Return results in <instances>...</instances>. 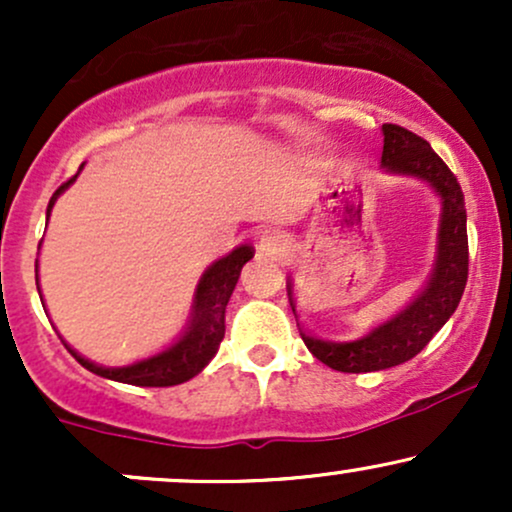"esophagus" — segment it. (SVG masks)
<instances>
[{
  "label": "esophagus",
  "mask_w": 512,
  "mask_h": 512,
  "mask_svg": "<svg viewBox=\"0 0 512 512\" xmlns=\"http://www.w3.org/2000/svg\"><path fill=\"white\" fill-rule=\"evenodd\" d=\"M257 250L267 257H279L286 252V240L279 231H264L260 243H257Z\"/></svg>",
  "instance_id": "obj_1"
}]
</instances>
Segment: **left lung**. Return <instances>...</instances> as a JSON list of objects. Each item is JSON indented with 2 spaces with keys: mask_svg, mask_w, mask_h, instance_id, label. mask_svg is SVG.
Listing matches in <instances>:
<instances>
[{
  "mask_svg": "<svg viewBox=\"0 0 512 512\" xmlns=\"http://www.w3.org/2000/svg\"><path fill=\"white\" fill-rule=\"evenodd\" d=\"M380 168L387 175H404L426 182L440 199V221L436 240V260L426 286L411 301L375 325L363 337L351 342H325L301 332L305 346L317 361L342 373H373L409 361L431 342L450 315L455 313L467 286V209L462 187L443 158L426 139L416 137L399 125H383V156ZM293 284L286 281L293 313Z\"/></svg>",
  "mask_w": 512,
  "mask_h": 512,
  "instance_id": "left-lung-1",
  "label": "left lung"
}]
</instances>
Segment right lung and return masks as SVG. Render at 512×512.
I'll return each mask as SVG.
<instances>
[{"label": "right lung", "mask_w": 512, "mask_h": 512, "mask_svg": "<svg viewBox=\"0 0 512 512\" xmlns=\"http://www.w3.org/2000/svg\"><path fill=\"white\" fill-rule=\"evenodd\" d=\"M81 168H84V163H81ZM76 175L72 180L64 182L60 190L52 195L48 204V219L57 197L72 185ZM252 255H255V250H252L250 245H238L236 250H231L226 257H221V260H216L214 264H209V267L204 269V274L199 276L195 298H192L190 320H187L185 332H182L173 344H168L166 349L158 351V354L139 358V361L127 363V366L110 368L101 366V363L88 361V358L76 354L72 346H67V349L72 351V356L86 370L101 375L105 380H115V383L139 387H170L187 383V380L195 378L197 373H202L204 366H207L211 358L216 356V351H219L223 332H226L228 298H231L233 289H236L240 269H243L245 262L252 260Z\"/></svg>", "instance_id": "add662e5"}]
</instances>
